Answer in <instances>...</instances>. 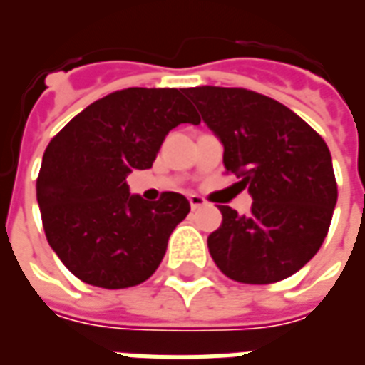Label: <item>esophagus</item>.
I'll use <instances>...</instances> for the list:
<instances>
[{"label": "esophagus", "mask_w": 365, "mask_h": 365, "mask_svg": "<svg viewBox=\"0 0 365 365\" xmlns=\"http://www.w3.org/2000/svg\"><path fill=\"white\" fill-rule=\"evenodd\" d=\"M190 205H191V209L195 211V209H199V207L207 205V201L201 197V195H190Z\"/></svg>", "instance_id": "esophagus-1"}]
</instances>
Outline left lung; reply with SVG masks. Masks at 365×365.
I'll return each mask as SVG.
<instances>
[{
    "instance_id": "left-lung-1",
    "label": "left lung",
    "mask_w": 365,
    "mask_h": 365,
    "mask_svg": "<svg viewBox=\"0 0 365 365\" xmlns=\"http://www.w3.org/2000/svg\"><path fill=\"white\" fill-rule=\"evenodd\" d=\"M225 146L227 172L248 187L252 209L221 205L207 246L222 274L240 283L282 282L319 252L338 199L332 158L321 135L272 97L242 88H187Z\"/></svg>"
}]
</instances>
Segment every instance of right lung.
<instances>
[{
  "label": "right lung",
  "mask_w": 365,
  "mask_h": 365,
  "mask_svg": "<svg viewBox=\"0 0 365 365\" xmlns=\"http://www.w3.org/2000/svg\"><path fill=\"white\" fill-rule=\"evenodd\" d=\"M182 123H201L185 90L128 88L88 105L48 143L36 201L48 245L78 279L125 289L156 272L190 201L174 191L144 201L127 175L152 168Z\"/></svg>",
  "instance_id": "right-lung-1"
}]
</instances>
